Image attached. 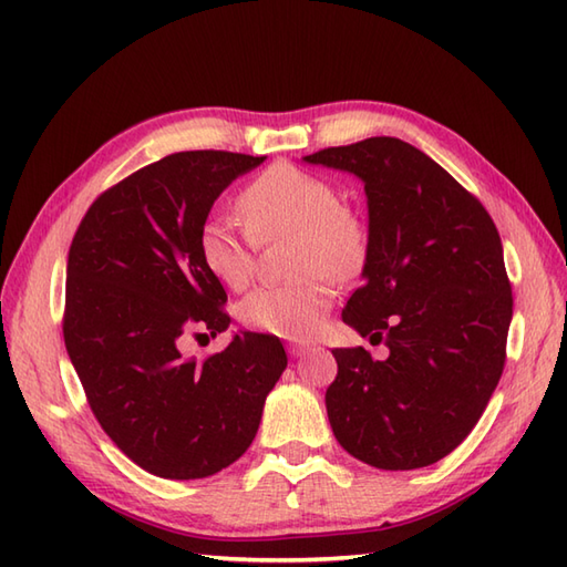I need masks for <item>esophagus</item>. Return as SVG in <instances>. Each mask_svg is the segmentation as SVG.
Wrapping results in <instances>:
<instances>
[{
	"label": "esophagus",
	"mask_w": 567,
	"mask_h": 567,
	"mask_svg": "<svg viewBox=\"0 0 567 567\" xmlns=\"http://www.w3.org/2000/svg\"><path fill=\"white\" fill-rule=\"evenodd\" d=\"M287 351H290V355L292 358H302L305 353H309L311 348L309 346H305V343H290V348H287Z\"/></svg>",
	"instance_id": "esophagus-1"
}]
</instances>
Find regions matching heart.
I'll return each mask as SVG.
<instances>
[{
	"mask_svg": "<svg viewBox=\"0 0 567 567\" xmlns=\"http://www.w3.org/2000/svg\"><path fill=\"white\" fill-rule=\"evenodd\" d=\"M238 209L256 240L295 234L292 270L302 272L292 282L252 290L240 299L238 319L252 331L309 339L336 299L333 275H353L365 260L363 224L341 207L329 179L287 163L250 179L238 195ZM197 252L204 270L231 290L246 287L256 272L252 239L224 216H209L199 226Z\"/></svg>",
	"mask_w": 567,
	"mask_h": 567,
	"instance_id": "b5f03b06",
	"label": "heart"
}]
</instances>
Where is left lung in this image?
<instances>
[{
	"mask_svg": "<svg viewBox=\"0 0 567 567\" xmlns=\"http://www.w3.org/2000/svg\"><path fill=\"white\" fill-rule=\"evenodd\" d=\"M305 161L365 185L363 285L343 321L390 348L384 360L360 346L333 351V436L372 467H426L465 441L502 378L514 302L497 226L436 161L400 138Z\"/></svg>",
	"mask_w": 567,
	"mask_h": 567,
	"instance_id": "obj_1",
	"label": "left lung"
}]
</instances>
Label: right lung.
I'll use <instances>...</instances> for the list:
<instances>
[{
  "mask_svg": "<svg viewBox=\"0 0 567 567\" xmlns=\"http://www.w3.org/2000/svg\"><path fill=\"white\" fill-rule=\"evenodd\" d=\"M265 155L185 151L94 199L68 252L63 336L94 416L118 451L165 480L219 473L248 451L287 368L277 336L240 331L207 360L187 336L228 329L226 292L204 270L199 226Z\"/></svg>",
  "mask_w": 567,
  "mask_h": 567,
  "instance_id": "obj_1",
  "label": "right lung"
}]
</instances>
